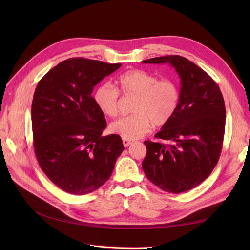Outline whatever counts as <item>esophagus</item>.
Here are the masks:
<instances>
[{"label":"esophagus","instance_id":"esophagus-1","mask_svg":"<svg viewBox=\"0 0 250 250\" xmlns=\"http://www.w3.org/2000/svg\"><path fill=\"white\" fill-rule=\"evenodd\" d=\"M132 144V142L130 141V140H126V139H123V145L125 146V147H128L129 145H131Z\"/></svg>","mask_w":250,"mask_h":250}]
</instances>
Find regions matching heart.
Returning a JSON list of instances; mask_svg holds the SVG:
<instances>
[{
    "label": "heart",
    "instance_id": "b5f03b06",
    "mask_svg": "<svg viewBox=\"0 0 250 250\" xmlns=\"http://www.w3.org/2000/svg\"><path fill=\"white\" fill-rule=\"evenodd\" d=\"M124 95H137L133 115L122 117L111 123L110 129L126 140L145 135L153 123L164 125L173 117L179 102V89L171 79H160L143 70H131L117 79ZM94 101L104 115L116 117L119 111V90L110 83H102L94 93Z\"/></svg>",
    "mask_w": 250,
    "mask_h": 250
}]
</instances>
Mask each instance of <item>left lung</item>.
<instances>
[{
	"mask_svg": "<svg viewBox=\"0 0 250 250\" xmlns=\"http://www.w3.org/2000/svg\"><path fill=\"white\" fill-rule=\"evenodd\" d=\"M143 63H168L180 78L179 102L173 117L155 138L145 141L142 167L151 183L169 193L192 190L217 165L225 129V105L220 88L198 65L179 55L154 57Z\"/></svg>",
	"mask_w": 250,
	"mask_h": 250,
	"instance_id": "obj_1",
	"label": "left lung"
}]
</instances>
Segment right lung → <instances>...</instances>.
<instances>
[{
	"mask_svg": "<svg viewBox=\"0 0 250 250\" xmlns=\"http://www.w3.org/2000/svg\"><path fill=\"white\" fill-rule=\"evenodd\" d=\"M122 63L70 58L37 84L31 107L34 151L53 184L74 195L92 193L111 176L124 146L118 134L102 137L104 113L94 87Z\"/></svg>",
	"mask_w": 250,
	"mask_h": 250,
	"instance_id": "right-lung-1",
	"label": "right lung"
}]
</instances>
